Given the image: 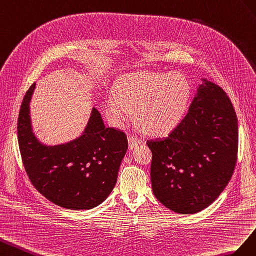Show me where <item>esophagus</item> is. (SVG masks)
<instances>
[{
  "label": "esophagus",
  "instance_id": "esophagus-1",
  "mask_svg": "<svg viewBox=\"0 0 256 256\" xmlns=\"http://www.w3.org/2000/svg\"><path fill=\"white\" fill-rule=\"evenodd\" d=\"M140 142H142V140L136 135H133V134L128 135V147H130V149L135 148L136 146H138Z\"/></svg>",
  "mask_w": 256,
  "mask_h": 256
}]
</instances>
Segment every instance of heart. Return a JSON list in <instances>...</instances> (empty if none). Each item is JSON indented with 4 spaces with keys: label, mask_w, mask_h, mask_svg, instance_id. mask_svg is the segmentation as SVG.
I'll return each instance as SVG.
<instances>
[{
    "label": "heart",
    "mask_w": 256,
    "mask_h": 256,
    "mask_svg": "<svg viewBox=\"0 0 256 256\" xmlns=\"http://www.w3.org/2000/svg\"><path fill=\"white\" fill-rule=\"evenodd\" d=\"M190 84L179 72H142L128 75L105 100L106 114L123 126L136 110L137 123L152 135H166L184 119Z\"/></svg>",
    "instance_id": "1"
}]
</instances>
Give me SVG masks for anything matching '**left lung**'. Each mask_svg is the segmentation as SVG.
Returning <instances> with one entry per match:
<instances>
[{"mask_svg": "<svg viewBox=\"0 0 256 256\" xmlns=\"http://www.w3.org/2000/svg\"><path fill=\"white\" fill-rule=\"evenodd\" d=\"M200 84L184 118L166 138L148 140L153 194L182 214L207 208L230 180L237 162L238 121L228 94Z\"/></svg>", "mask_w": 256, "mask_h": 256, "instance_id": "1", "label": "left lung"}]
</instances>
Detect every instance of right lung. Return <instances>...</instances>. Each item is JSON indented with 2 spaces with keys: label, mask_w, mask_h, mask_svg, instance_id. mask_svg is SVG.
Instances as JSON below:
<instances>
[{
  "label": "right lung",
  "mask_w": 256,
  "mask_h": 256,
  "mask_svg": "<svg viewBox=\"0 0 256 256\" xmlns=\"http://www.w3.org/2000/svg\"><path fill=\"white\" fill-rule=\"evenodd\" d=\"M34 88L35 84L26 93L17 123L20 154L28 179L58 206L72 210L96 207L116 184L128 146L126 133L106 128L100 114L93 108L79 138L54 147L44 146L32 133L28 116Z\"/></svg>",
  "instance_id": "1"
}]
</instances>
